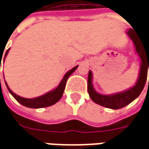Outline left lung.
Instances as JSON below:
<instances>
[{
  "label": "left lung",
  "mask_w": 149,
  "mask_h": 149,
  "mask_svg": "<svg viewBox=\"0 0 149 149\" xmlns=\"http://www.w3.org/2000/svg\"><path fill=\"white\" fill-rule=\"evenodd\" d=\"M127 34L134 43L136 52L141 60V71L139 73V78L134 86L123 93L105 96V95L98 93L94 90L93 83H92V78H93L92 72L89 71L88 77V92L91 99L93 100L95 103L98 104L101 106L112 109H121L123 107L128 105V104L131 103L132 101H133L136 97L140 96L146 83L148 77V68L149 70V48L148 49L144 47L142 41H141V40L134 33L133 29H130L127 32Z\"/></svg>",
  "instance_id": "left-lung-1"
}]
</instances>
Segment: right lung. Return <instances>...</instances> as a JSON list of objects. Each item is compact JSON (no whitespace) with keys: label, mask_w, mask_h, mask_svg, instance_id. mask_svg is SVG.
Masks as SVG:
<instances>
[{"label":"right lung","mask_w":149,"mask_h":149,"mask_svg":"<svg viewBox=\"0 0 149 149\" xmlns=\"http://www.w3.org/2000/svg\"><path fill=\"white\" fill-rule=\"evenodd\" d=\"M8 50H9V49H8V50L6 51V52H5V57L7 56V54H8ZM77 67L78 65L77 66H76V67H74L73 68H72L71 70H69V71L65 75V77L62 79V81H61V83H60V84L57 86V88H56L54 90L51 91V92H49V93H47L45 94V95H43V96L36 97V98H33V99H28V98H24V97H19L17 94H15L14 93H13V91L8 88V84H7L6 82H5V84H6L7 88H8L9 93L13 95V97H14L15 99L17 100L19 103L21 104L24 105V106L28 107V108H32V109H39V108H45V107L51 106L52 104H54L56 103L57 101H59L60 99L61 98L62 95H63V93H64V91H65L66 81L68 80V78L69 77V76L77 68Z\"/></svg>","instance_id":"right-lung-1"}]
</instances>
